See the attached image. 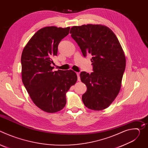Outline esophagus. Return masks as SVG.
I'll return each mask as SVG.
<instances>
[{"instance_id": "34e87169", "label": "esophagus", "mask_w": 148, "mask_h": 148, "mask_svg": "<svg viewBox=\"0 0 148 148\" xmlns=\"http://www.w3.org/2000/svg\"><path fill=\"white\" fill-rule=\"evenodd\" d=\"M77 79L78 81H80V76H79V73H77Z\"/></svg>"}]
</instances>
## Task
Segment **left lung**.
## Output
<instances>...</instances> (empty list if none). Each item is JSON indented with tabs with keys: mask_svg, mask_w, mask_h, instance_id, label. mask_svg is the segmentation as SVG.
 <instances>
[{
	"mask_svg": "<svg viewBox=\"0 0 148 148\" xmlns=\"http://www.w3.org/2000/svg\"><path fill=\"white\" fill-rule=\"evenodd\" d=\"M71 36L84 57L90 54L93 71L80 73L87 91L82 96L88 108L101 111L108 108L118 95L126 66L124 52L114 33L101 25H84L71 28Z\"/></svg>",
	"mask_w": 148,
	"mask_h": 148,
	"instance_id": "obj_1",
	"label": "left lung"
}]
</instances>
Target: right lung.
<instances>
[{"label":"right lung","instance_id":"add662e5","mask_svg":"<svg viewBox=\"0 0 148 148\" xmlns=\"http://www.w3.org/2000/svg\"><path fill=\"white\" fill-rule=\"evenodd\" d=\"M70 29L56 26L40 29L24 47L21 57L24 86L34 103L48 113L58 112L65 107L66 92L77 80L74 71H53L51 66L58 44Z\"/></svg>","mask_w":148,"mask_h":148}]
</instances>
